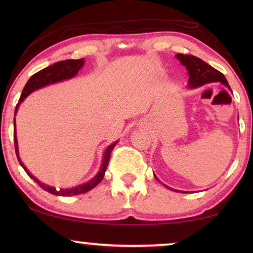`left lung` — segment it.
Listing matches in <instances>:
<instances>
[{
	"label": "left lung",
	"mask_w": 253,
	"mask_h": 253,
	"mask_svg": "<svg viewBox=\"0 0 253 253\" xmlns=\"http://www.w3.org/2000/svg\"><path fill=\"white\" fill-rule=\"evenodd\" d=\"M175 57H176L179 60V62H181L182 65L187 69V72H188L187 88L193 89L210 83H221L222 84H224L230 91H232L228 84V80H226L223 74H221L220 71H217L216 69H214L213 67L208 65V63L204 62L202 59L194 57V55L182 54V53H177ZM154 176H155L157 181H160V179L156 177L155 174H154ZM163 185L168 187L169 190L179 192L176 190H173V188H170L169 186H166L165 184H163Z\"/></svg>",
	"instance_id": "left-lung-1"
}]
</instances>
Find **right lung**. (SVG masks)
<instances>
[{
    "instance_id": "add662e5",
    "label": "right lung",
    "mask_w": 253,
    "mask_h": 253,
    "mask_svg": "<svg viewBox=\"0 0 253 253\" xmlns=\"http://www.w3.org/2000/svg\"><path fill=\"white\" fill-rule=\"evenodd\" d=\"M84 59L63 60V61L55 62V63H53V65L46 67V68H44V69H42L39 72H37V74H34L31 78L28 80L27 84L24 85L22 95H21L18 105H16V107H15L14 115H16V113H18L19 106L22 104V101L30 95V93H32L33 91H36L40 88H43V87H45V85L57 84V83H60V81L74 78V77L78 74V71L81 69V68L84 67ZM117 143H118V140H116V142L113 144H110L109 146L106 148L104 156H102V163H101L100 169L98 170L96 176H93L90 181L85 182L84 184H80V185H78V186L70 187V188H55L53 186L48 185V184L40 182L37 177H34L33 175L29 172V169L25 168L23 163L21 162L20 154H19V147H18V138H16V128H15V118H14V147H15L16 157H18V160L20 162V165L22 166L25 170V173H27L34 182L39 184V185L46 192H49V193L54 194V195H59V196L78 195V194L85 193V192L90 191L93 187L97 186L105 176V172L107 169V166H108L111 151H113L115 145H116Z\"/></svg>"
}]
</instances>
